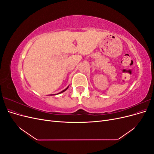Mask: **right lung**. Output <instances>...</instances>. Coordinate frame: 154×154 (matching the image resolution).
Masks as SVG:
<instances>
[{
    "mask_svg": "<svg viewBox=\"0 0 154 154\" xmlns=\"http://www.w3.org/2000/svg\"><path fill=\"white\" fill-rule=\"evenodd\" d=\"M68 87H69V86H68V87H67V88H66V89H64V90H63V91H62V92H59V93H58V94H60V93H62V92H63L64 91H66V90L67 89V88H68Z\"/></svg>",
    "mask_w": 154,
    "mask_h": 154,
    "instance_id": "obj_1",
    "label": "right lung"
}]
</instances>
